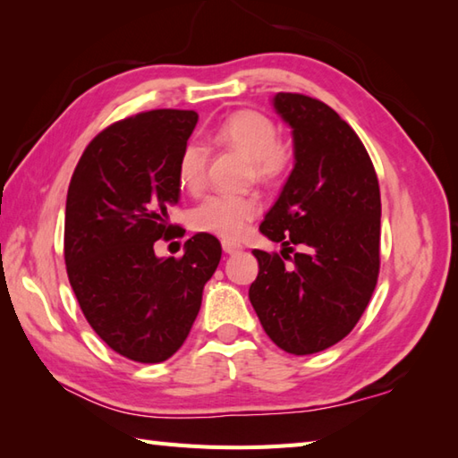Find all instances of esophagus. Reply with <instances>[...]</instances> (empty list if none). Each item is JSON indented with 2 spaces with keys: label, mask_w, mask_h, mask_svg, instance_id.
Wrapping results in <instances>:
<instances>
[{
  "label": "esophagus",
  "mask_w": 458,
  "mask_h": 458,
  "mask_svg": "<svg viewBox=\"0 0 458 458\" xmlns=\"http://www.w3.org/2000/svg\"><path fill=\"white\" fill-rule=\"evenodd\" d=\"M221 247L227 252V255H235V252L242 250V245H239V242H235V241H223Z\"/></svg>",
  "instance_id": "esophagus-1"
}]
</instances>
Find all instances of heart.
I'll return each instance as SVG.
<instances>
[{
	"instance_id": "1",
	"label": "heart",
	"mask_w": 458,
	"mask_h": 458,
	"mask_svg": "<svg viewBox=\"0 0 458 458\" xmlns=\"http://www.w3.org/2000/svg\"><path fill=\"white\" fill-rule=\"evenodd\" d=\"M217 143L242 152L260 182H276L288 170L292 152L278 140L274 121L260 111L242 109L217 125ZM209 150L199 140H188L178 157V182L188 190H198L206 178ZM260 213V201L250 194H211L191 211V227L223 239H239L249 223Z\"/></svg>"
}]
</instances>
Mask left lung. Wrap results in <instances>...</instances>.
Wrapping results in <instances>:
<instances>
[{"label":"left lung","instance_id":"8db88e82","mask_svg":"<svg viewBox=\"0 0 458 458\" xmlns=\"http://www.w3.org/2000/svg\"><path fill=\"white\" fill-rule=\"evenodd\" d=\"M292 129L293 168L260 233L304 247L290 267L255 249L259 276L249 300L262 329L290 354H313L347 337L367 310L380 268V188L367 148L323 101L276 94Z\"/></svg>","mask_w":458,"mask_h":458}]
</instances>
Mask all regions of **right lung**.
I'll list each match as a JSON object with an SVG mask.
<instances>
[{"label": "right lung", "instance_id": "obj_1", "mask_svg": "<svg viewBox=\"0 0 458 458\" xmlns=\"http://www.w3.org/2000/svg\"><path fill=\"white\" fill-rule=\"evenodd\" d=\"M196 111L155 109L117 121L91 140L70 180L64 260L88 323L121 357L170 359L194 325L219 241L198 233L182 259H158L180 199L178 157Z\"/></svg>", "mask_w": 458, "mask_h": 458}]
</instances>
